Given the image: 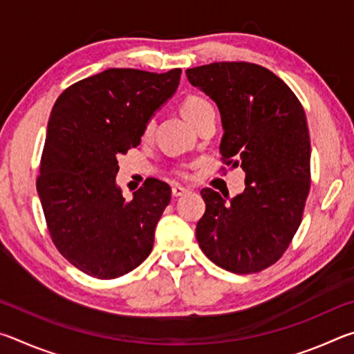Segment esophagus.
I'll list each match as a JSON object with an SVG mask.
<instances>
[{
    "label": "esophagus",
    "instance_id": "34e87169",
    "mask_svg": "<svg viewBox=\"0 0 354 354\" xmlns=\"http://www.w3.org/2000/svg\"><path fill=\"white\" fill-rule=\"evenodd\" d=\"M187 189L185 187H181V185H173L171 187V195L175 196V198H179V196H183V195H185L187 194Z\"/></svg>",
    "mask_w": 354,
    "mask_h": 354
}]
</instances>
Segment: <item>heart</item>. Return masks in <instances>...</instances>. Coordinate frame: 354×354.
Returning a JSON list of instances; mask_svg holds the SVG:
<instances>
[{
	"label": "heart",
	"mask_w": 354,
	"mask_h": 354,
	"mask_svg": "<svg viewBox=\"0 0 354 354\" xmlns=\"http://www.w3.org/2000/svg\"><path fill=\"white\" fill-rule=\"evenodd\" d=\"M181 112L184 118L187 120L192 127H194L200 118L205 117L209 112H214V109L211 103L203 97H198V95H187L181 103ZM151 129H153V122L149 120V122L145 124V129H143V136L148 137L151 134Z\"/></svg>",
	"instance_id": "obj_1"
}]
</instances>
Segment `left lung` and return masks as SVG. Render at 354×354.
Wrapping results in <instances>:
<instances>
[{
	"label": "left lung",
	"mask_w": 354,
	"mask_h": 354,
	"mask_svg": "<svg viewBox=\"0 0 354 354\" xmlns=\"http://www.w3.org/2000/svg\"><path fill=\"white\" fill-rule=\"evenodd\" d=\"M185 75L218 106L223 162L245 171V190L230 201L201 190L206 212L196 241L215 266L257 273L283 256L301 223L310 187L306 113L289 86L261 65L214 62Z\"/></svg>",
	"instance_id": "1"
}]
</instances>
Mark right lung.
Returning <instances> with one entry per match:
<instances>
[{
    "label": "right lung",
    "mask_w": 354,
    "mask_h": 354,
    "mask_svg": "<svg viewBox=\"0 0 354 354\" xmlns=\"http://www.w3.org/2000/svg\"><path fill=\"white\" fill-rule=\"evenodd\" d=\"M179 77L181 68H109L65 88L53 106L37 192L59 253L88 277H123L151 253L171 189L149 178L127 200L115 183L118 156L139 145Z\"/></svg>",
    "instance_id": "right-lung-1"
}]
</instances>
